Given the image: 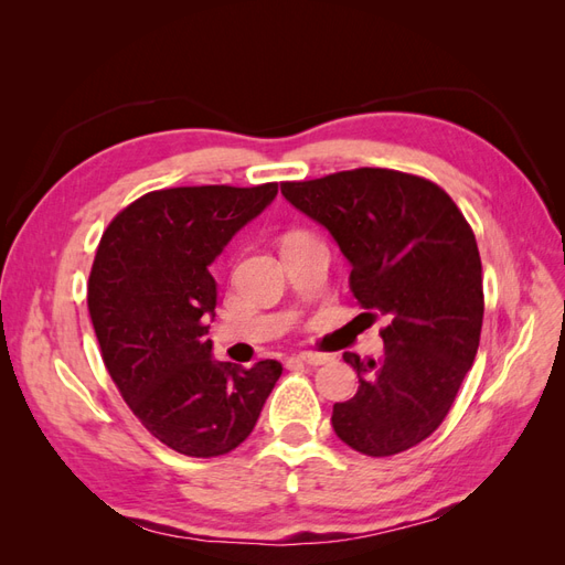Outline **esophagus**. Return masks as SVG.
<instances>
[{
    "label": "esophagus",
    "instance_id": "esophagus-1",
    "mask_svg": "<svg viewBox=\"0 0 565 565\" xmlns=\"http://www.w3.org/2000/svg\"><path fill=\"white\" fill-rule=\"evenodd\" d=\"M299 361H303L306 365H313V367H318V365H324V363H330V361H332V358H330L328 353L303 351V353H299Z\"/></svg>",
    "mask_w": 565,
    "mask_h": 565
}]
</instances>
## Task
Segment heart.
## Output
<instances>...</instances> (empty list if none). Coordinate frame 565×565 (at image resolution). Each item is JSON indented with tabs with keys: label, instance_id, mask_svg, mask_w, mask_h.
<instances>
[{
	"label": "heart",
	"instance_id": "heart-1",
	"mask_svg": "<svg viewBox=\"0 0 565 565\" xmlns=\"http://www.w3.org/2000/svg\"><path fill=\"white\" fill-rule=\"evenodd\" d=\"M289 237H306V233H292V235H287V241Z\"/></svg>",
	"mask_w": 565,
	"mask_h": 565
}]
</instances>
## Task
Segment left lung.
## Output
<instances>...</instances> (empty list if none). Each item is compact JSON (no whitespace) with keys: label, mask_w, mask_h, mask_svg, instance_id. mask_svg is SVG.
<instances>
[{"label":"left lung","mask_w":565,"mask_h":565,"mask_svg":"<svg viewBox=\"0 0 565 565\" xmlns=\"http://www.w3.org/2000/svg\"><path fill=\"white\" fill-rule=\"evenodd\" d=\"M280 191L334 235L358 303L388 318L382 361L344 353L361 384L334 403V434L367 457L415 448L450 413L481 341V254L469 221L438 183L398 169L282 181Z\"/></svg>","instance_id":"1"}]
</instances>
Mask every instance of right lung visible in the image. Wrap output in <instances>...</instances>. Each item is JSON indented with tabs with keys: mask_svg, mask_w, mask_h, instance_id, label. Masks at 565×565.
Segmentation results:
<instances>
[{
	"mask_svg": "<svg viewBox=\"0 0 565 565\" xmlns=\"http://www.w3.org/2000/svg\"><path fill=\"white\" fill-rule=\"evenodd\" d=\"M278 183L150 191L100 235L87 306L100 358L146 429L185 457H218L252 434L282 365L212 361L210 264Z\"/></svg>",
	"mask_w": 565,
	"mask_h": 565,
	"instance_id": "obj_1",
	"label": "right lung"
}]
</instances>
